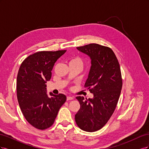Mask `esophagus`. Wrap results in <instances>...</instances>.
<instances>
[{"label": "esophagus", "instance_id": "esophagus-1", "mask_svg": "<svg viewBox=\"0 0 149 149\" xmlns=\"http://www.w3.org/2000/svg\"><path fill=\"white\" fill-rule=\"evenodd\" d=\"M66 100H67V101L72 100H73V97H71V96H67V97H66Z\"/></svg>", "mask_w": 149, "mask_h": 149}]
</instances>
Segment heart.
Listing matches in <instances>:
<instances>
[{
	"label": "heart",
	"instance_id": "obj_1",
	"mask_svg": "<svg viewBox=\"0 0 149 149\" xmlns=\"http://www.w3.org/2000/svg\"><path fill=\"white\" fill-rule=\"evenodd\" d=\"M78 63L82 64V61H81V60L79 58L76 57V58H73V59L71 60L70 63Z\"/></svg>",
	"mask_w": 149,
	"mask_h": 149
}]
</instances>
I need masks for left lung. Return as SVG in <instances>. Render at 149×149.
<instances>
[{
  "label": "left lung",
  "instance_id": "left-lung-1",
  "mask_svg": "<svg viewBox=\"0 0 149 149\" xmlns=\"http://www.w3.org/2000/svg\"><path fill=\"white\" fill-rule=\"evenodd\" d=\"M76 48L91 59L85 86L93 94V97H76L80 108L75 115V121L84 131H97L107 123L118 104L123 86L120 66L109 47L91 43Z\"/></svg>",
  "mask_w": 149,
  "mask_h": 149
}]
</instances>
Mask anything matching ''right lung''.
I'll return each instance as SVG.
<instances>
[{
  "label": "right lung",
  "mask_w": 149,
  "mask_h": 149,
  "mask_svg": "<svg viewBox=\"0 0 149 149\" xmlns=\"http://www.w3.org/2000/svg\"><path fill=\"white\" fill-rule=\"evenodd\" d=\"M66 52L35 53L22 62L18 72V102L26 120L37 129L44 130L52 126L66 100L63 94L55 95L49 93V97L46 88L54 65Z\"/></svg>",
  "instance_id": "add662e5"
}]
</instances>
